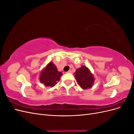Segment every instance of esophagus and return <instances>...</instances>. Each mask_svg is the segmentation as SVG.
Instances as JSON below:
<instances>
[{"mask_svg": "<svg viewBox=\"0 0 134 134\" xmlns=\"http://www.w3.org/2000/svg\"><path fill=\"white\" fill-rule=\"evenodd\" d=\"M66 72H69V73H72V71L71 70H69V71H68Z\"/></svg>", "mask_w": 134, "mask_h": 134, "instance_id": "obj_1", "label": "esophagus"}]
</instances>
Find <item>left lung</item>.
Listing matches in <instances>:
<instances>
[{"label": "left lung", "mask_w": 134, "mask_h": 134, "mask_svg": "<svg viewBox=\"0 0 134 134\" xmlns=\"http://www.w3.org/2000/svg\"><path fill=\"white\" fill-rule=\"evenodd\" d=\"M74 74L77 83L82 88L86 90L92 87L94 79L88 68L83 66L78 69Z\"/></svg>", "instance_id": "8db88e82"}]
</instances>
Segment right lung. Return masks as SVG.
Listing matches in <instances>:
<instances>
[{"mask_svg":"<svg viewBox=\"0 0 134 134\" xmlns=\"http://www.w3.org/2000/svg\"><path fill=\"white\" fill-rule=\"evenodd\" d=\"M62 75L63 73L58 71L55 65L50 62L41 72L40 80L44 86L52 87L57 83Z\"/></svg>","mask_w":134,"mask_h":134,"instance_id":"1","label":"right lung"}]
</instances>
